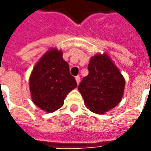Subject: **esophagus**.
Here are the masks:
<instances>
[{
  "mask_svg": "<svg viewBox=\"0 0 151 151\" xmlns=\"http://www.w3.org/2000/svg\"><path fill=\"white\" fill-rule=\"evenodd\" d=\"M76 83H77V85H79V83H80V81H81V77L77 76H76Z\"/></svg>",
  "mask_w": 151,
  "mask_h": 151,
  "instance_id": "34e87169",
  "label": "esophagus"
}]
</instances>
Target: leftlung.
Masks as SVG:
<instances>
[{
    "label": "left lung",
    "mask_w": 151,
    "mask_h": 151,
    "mask_svg": "<svg viewBox=\"0 0 151 151\" xmlns=\"http://www.w3.org/2000/svg\"><path fill=\"white\" fill-rule=\"evenodd\" d=\"M88 70L89 75L82 79L78 89L87 108L93 113L103 114L121 101L124 78L107 54L91 58Z\"/></svg>",
    "instance_id": "left-lung-1"
}]
</instances>
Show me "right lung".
<instances>
[{"label": "right lung", "instance_id": "1", "mask_svg": "<svg viewBox=\"0 0 151 151\" xmlns=\"http://www.w3.org/2000/svg\"><path fill=\"white\" fill-rule=\"evenodd\" d=\"M77 86L70 74L68 63L57 49L46 52L35 65L29 78V88L34 104L47 113L61 108L67 93Z\"/></svg>", "mask_w": 151, "mask_h": 151}]
</instances>
